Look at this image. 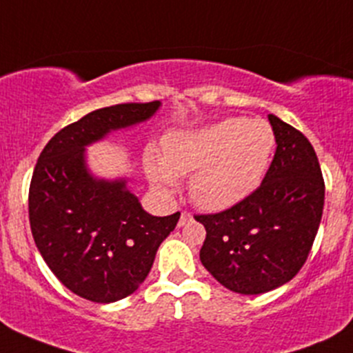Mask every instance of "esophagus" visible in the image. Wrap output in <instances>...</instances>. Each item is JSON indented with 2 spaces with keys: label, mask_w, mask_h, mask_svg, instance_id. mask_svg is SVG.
Here are the masks:
<instances>
[{
  "label": "esophagus",
  "mask_w": 353,
  "mask_h": 353,
  "mask_svg": "<svg viewBox=\"0 0 353 353\" xmlns=\"http://www.w3.org/2000/svg\"><path fill=\"white\" fill-rule=\"evenodd\" d=\"M191 220H193V215H191L190 212H183L181 213V219H179V227L186 225V223L191 222Z\"/></svg>",
  "instance_id": "34e87169"
}]
</instances>
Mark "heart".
Returning <instances> with one entry per match:
<instances>
[{"mask_svg":"<svg viewBox=\"0 0 353 353\" xmlns=\"http://www.w3.org/2000/svg\"><path fill=\"white\" fill-rule=\"evenodd\" d=\"M275 148V131L263 119L227 117L201 130L170 134L162 162L148 176L160 193H170L176 176H191L190 194L205 210L230 208L261 184Z\"/></svg>","mask_w":353,"mask_h":353,"instance_id":"heart-1","label":"heart"}]
</instances>
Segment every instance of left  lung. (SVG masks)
<instances>
[{
    "instance_id": "1",
    "label": "left lung",
    "mask_w": 353,
    "mask_h": 353,
    "mask_svg": "<svg viewBox=\"0 0 353 353\" xmlns=\"http://www.w3.org/2000/svg\"><path fill=\"white\" fill-rule=\"evenodd\" d=\"M276 152L263 183L237 205L198 213L206 229L203 266L229 290L265 294L304 266L325 206V179L314 148L290 124L270 114Z\"/></svg>"
}]
</instances>
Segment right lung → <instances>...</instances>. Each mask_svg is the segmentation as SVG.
Returning <instances> with one entry per match:
<instances>
[{
	"label": "right lung",
	"mask_w": 353,
	"mask_h": 353,
	"mask_svg": "<svg viewBox=\"0 0 353 353\" xmlns=\"http://www.w3.org/2000/svg\"><path fill=\"white\" fill-rule=\"evenodd\" d=\"M159 105L128 102L92 110L58 131L35 163L28 188L35 245L56 279L87 301L108 304L133 294L179 222V212H145L124 181L94 179L83 160L85 145L148 119Z\"/></svg>",
	"instance_id": "1"
}]
</instances>
